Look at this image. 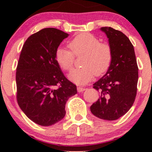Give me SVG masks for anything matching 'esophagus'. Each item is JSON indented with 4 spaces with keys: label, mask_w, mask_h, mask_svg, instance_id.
I'll use <instances>...</instances> for the list:
<instances>
[{
    "label": "esophagus",
    "mask_w": 152,
    "mask_h": 152,
    "mask_svg": "<svg viewBox=\"0 0 152 152\" xmlns=\"http://www.w3.org/2000/svg\"><path fill=\"white\" fill-rule=\"evenodd\" d=\"M85 90H86V88H83V87H81V86H78V87H77V91H78V93H81V92L84 91Z\"/></svg>",
    "instance_id": "esophagus-1"
}]
</instances>
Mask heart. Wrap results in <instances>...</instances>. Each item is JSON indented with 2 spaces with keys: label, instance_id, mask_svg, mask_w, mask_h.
I'll return each mask as SVG.
<instances>
[{
  "label": "heart",
  "instance_id": "heart-1",
  "mask_svg": "<svg viewBox=\"0 0 152 152\" xmlns=\"http://www.w3.org/2000/svg\"><path fill=\"white\" fill-rule=\"evenodd\" d=\"M71 50L63 47L57 48L55 59L61 69L70 71L74 63L75 56L85 54L82 69H74L69 74L71 81L78 85H84L91 81L94 75L102 76L111 66L112 50L109 44L101 43L94 35L83 33L75 37L69 43Z\"/></svg>",
  "mask_w": 152,
  "mask_h": 152
}]
</instances>
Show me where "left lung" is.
<instances>
[{
    "instance_id": "left-lung-1",
    "label": "left lung",
    "mask_w": 152,
    "mask_h": 152,
    "mask_svg": "<svg viewBox=\"0 0 152 152\" xmlns=\"http://www.w3.org/2000/svg\"><path fill=\"white\" fill-rule=\"evenodd\" d=\"M100 30L108 38L112 61L106 74L93 84L100 97L90 109L96 117L114 121L124 116L133 105L139 69L134 46L126 35L111 27H102Z\"/></svg>"
}]
</instances>
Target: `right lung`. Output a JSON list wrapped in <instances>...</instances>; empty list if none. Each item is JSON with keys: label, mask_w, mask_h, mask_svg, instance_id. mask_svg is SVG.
<instances>
[{"label": "right lung", "mask_w": 152, "mask_h": 152, "mask_svg": "<svg viewBox=\"0 0 152 152\" xmlns=\"http://www.w3.org/2000/svg\"><path fill=\"white\" fill-rule=\"evenodd\" d=\"M69 36L54 28H43L28 38L20 53L15 76L17 101L27 117L41 126L63 119L66 102L77 93L55 59L57 48Z\"/></svg>", "instance_id": "obj_1"}]
</instances>
